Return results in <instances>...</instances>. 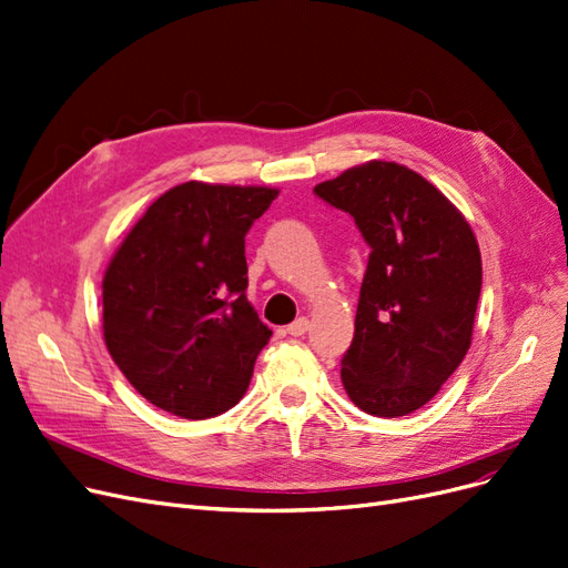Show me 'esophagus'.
I'll use <instances>...</instances> for the list:
<instances>
[{
	"label": "esophagus",
	"instance_id": "1",
	"mask_svg": "<svg viewBox=\"0 0 568 568\" xmlns=\"http://www.w3.org/2000/svg\"><path fill=\"white\" fill-rule=\"evenodd\" d=\"M311 327V323H308V318H297L295 323H290L287 325V334H292V337H302V334L306 332Z\"/></svg>",
	"mask_w": 568,
	"mask_h": 568
}]
</instances>
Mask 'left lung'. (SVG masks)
<instances>
[{
    "label": "left lung",
    "instance_id": "obj_1",
    "mask_svg": "<svg viewBox=\"0 0 568 568\" xmlns=\"http://www.w3.org/2000/svg\"><path fill=\"white\" fill-rule=\"evenodd\" d=\"M372 247L342 382L355 407L405 416L424 407L473 342L481 257L460 210L393 161L353 165L313 189Z\"/></svg>",
    "mask_w": 568,
    "mask_h": 568
}]
</instances>
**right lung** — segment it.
<instances>
[{
  "label": "right lung",
  "mask_w": 568,
  "mask_h": 568,
  "mask_svg": "<svg viewBox=\"0 0 568 568\" xmlns=\"http://www.w3.org/2000/svg\"><path fill=\"white\" fill-rule=\"evenodd\" d=\"M278 189L184 182L161 194L102 278L116 367L163 412L210 418L250 386L271 329L245 297V234Z\"/></svg>",
  "instance_id": "obj_1"
}]
</instances>
